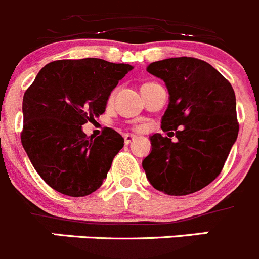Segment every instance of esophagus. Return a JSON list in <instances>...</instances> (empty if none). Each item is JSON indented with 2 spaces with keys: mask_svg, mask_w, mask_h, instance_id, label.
<instances>
[{
  "mask_svg": "<svg viewBox=\"0 0 259 259\" xmlns=\"http://www.w3.org/2000/svg\"><path fill=\"white\" fill-rule=\"evenodd\" d=\"M124 139H125V144H126V146H127V144H130L133 141H134V135L126 134V135H125V137H124Z\"/></svg>",
  "mask_w": 259,
  "mask_h": 259,
  "instance_id": "1",
  "label": "esophagus"
}]
</instances>
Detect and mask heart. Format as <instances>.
<instances>
[{"label": "heart", "mask_w": 259, "mask_h": 259, "mask_svg": "<svg viewBox=\"0 0 259 259\" xmlns=\"http://www.w3.org/2000/svg\"><path fill=\"white\" fill-rule=\"evenodd\" d=\"M113 97H115V92H113L112 94H111V97H110V100H113Z\"/></svg>", "instance_id": "obj_1"}]
</instances>
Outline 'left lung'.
<instances>
[{
  "mask_svg": "<svg viewBox=\"0 0 259 259\" xmlns=\"http://www.w3.org/2000/svg\"><path fill=\"white\" fill-rule=\"evenodd\" d=\"M147 71L166 83L170 103L161 127L175 130L178 142L153 134L142 165L159 192L192 194L220 175L238 138L235 93L213 66L194 57L152 62Z\"/></svg>",
  "mask_w": 259,
  "mask_h": 259,
  "instance_id": "8db88e82",
  "label": "left lung"
}]
</instances>
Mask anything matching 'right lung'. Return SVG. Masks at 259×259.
I'll return each instance as SVG.
<instances>
[{
    "label": "right lung",
    "instance_id": "1",
    "mask_svg": "<svg viewBox=\"0 0 259 259\" xmlns=\"http://www.w3.org/2000/svg\"><path fill=\"white\" fill-rule=\"evenodd\" d=\"M133 69L101 59L57 60L26 89L21 144L52 189L85 197L102 185L124 138L106 127L93 139L81 125L105 112L112 89Z\"/></svg>",
    "mask_w": 259,
    "mask_h": 259
}]
</instances>
